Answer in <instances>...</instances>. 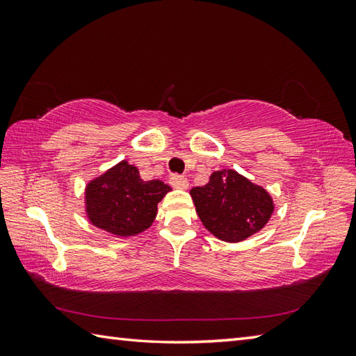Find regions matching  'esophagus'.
I'll list each match as a JSON object with an SVG mask.
<instances>
[{"label": "esophagus", "mask_w": 356, "mask_h": 356, "mask_svg": "<svg viewBox=\"0 0 356 356\" xmlns=\"http://www.w3.org/2000/svg\"><path fill=\"white\" fill-rule=\"evenodd\" d=\"M170 184L174 188H177V190H188V186H190V182H188L185 177L177 176V174H174V176H171Z\"/></svg>", "instance_id": "esophagus-1"}]
</instances>
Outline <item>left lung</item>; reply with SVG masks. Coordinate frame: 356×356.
<instances>
[{"instance_id":"left-lung-1","label":"left lung","mask_w":356,"mask_h":356,"mask_svg":"<svg viewBox=\"0 0 356 356\" xmlns=\"http://www.w3.org/2000/svg\"><path fill=\"white\" fill-rule=\"evenodd\" d=\"M190 194L207 231L228 243L261 231L275 209L272 195L236 170L214 171L207 185L193 188Z\"/></svg>"}]
</instances>
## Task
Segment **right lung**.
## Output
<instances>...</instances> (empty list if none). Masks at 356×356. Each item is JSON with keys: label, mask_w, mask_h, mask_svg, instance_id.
Here are the masks:
<instances>
[{"label": "right lung", "mask_w": 356, "mask_h": 356, "mask_svg": "<svg viewBox=\"0 0 356 356\" xmlns=\"http://www.w3.org/2000/svg\"><path fill=\"white\" fill-rule=\"evenodd\" d=\"M170 191L162 180H143L138 166L120 161L86 185V214L113 237H133L153 225L159 202Z\"/></svg>", "instance_id": "add662e5"}]
</instances>
